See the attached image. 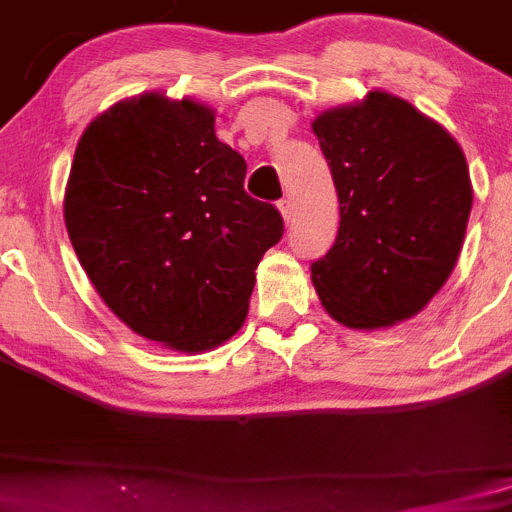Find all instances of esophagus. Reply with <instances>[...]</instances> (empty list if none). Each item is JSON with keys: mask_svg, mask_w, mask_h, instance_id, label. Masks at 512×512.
Masks as SVG:
<instances>
[{"mask_svg": "<svg viewBox=\"0 0 512 512\" xmlns=\"http://www.w3.org/2000/svg\"><path fill=\"white\" fill-rule=\"evenodd\" d=\"M278 210H280V214H283L285 222H290V219H293V202H290L288 197H283V200L278 202Z\"/></svg>", "mask_w": 512, "mask_h": 512, "instance_id": "34e87169", "label": "esophagus"}]
</instances>
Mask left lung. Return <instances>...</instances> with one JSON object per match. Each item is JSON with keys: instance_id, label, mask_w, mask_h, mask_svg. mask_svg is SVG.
Wrapping results in <instances>:
<instances>
[{"instance_id": "8db88e82", "label": "left lung", "mask_w": 512, "mask_h": 512, "mask_svg": "<svg viewBox=\"0 0 512 512\" xmlns=\"http://www.w3.org/2000/svg\"><path fill=\"white\" fill-rule=\"evenodd\" d=\"M339 195V232L312 263L322 307L351 329L390 327L447 283L469 222V166L410 102L368 92L312 122Z\"/></svg>"}]
</instances>
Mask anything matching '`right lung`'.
Instances as JSON below:
<instances>
[{
  "label": "right lung",
  "mask_w": 512,
  "mask_h": 512,
  "mask_svg": "<svg viewBox=\"0 0 512 512\" xmlns=\"http://www.w3.org/2000/svg\"><path fill=\"white\" fill-rule=\"evenodd\" d=\"M246 161L214 109L161 92L102 112L80 136L65 227L109 310L151 342L207 351L241 329L283 217L244 190Z\"/></svg>",
  "instance_id": "obj_1"
}]
</instances>
